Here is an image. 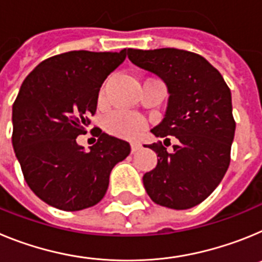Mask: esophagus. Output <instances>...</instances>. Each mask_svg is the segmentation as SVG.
Masks as SVG:
<instances>
[{
    "instance_id": "34e87169",
    "label": "esophagus",
    "mask_w": 262,
    "mask_h": 262,
    "mask_svg": "<svg viewBox=\"0 0 262 262\" xmlns=\"http://www.w3.org/2000/svg\"><path fill=\"white\" fill-rule=\"evenodd\" d=\"M140 148H142V144H140V143H138V142L131 143V152H133V154L138 152Z\"/></svg>"
}]
</instances>
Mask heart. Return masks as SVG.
I'll return each mask as SVG.
<instances>
[{"label": "heart", "mask_w": 262, "mask_h": 262, "mask_svg": "<svg viewBox=\"0 0 262 262\" xmlns=\"http://www.w3.org/2000/svg\"><path fill=\"white\" fill-rule=\"evenodd\" d=\"M105 128L108 134L119 138H135L144 128L142 117L126 111H114L105 120Z\"/></svg>", "instance_id": "heart-1"}]
</instances>
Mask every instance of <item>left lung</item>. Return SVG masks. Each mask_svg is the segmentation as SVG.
Segmentation results:
<instances>
[{
	"mask_svg": "<svg viewBox=\"0 0 262 262\" xmlns=\"http://www.w3.org/2000/svg\"><path fill=\"white\" fill-rule=\"evenodd\" d=\"M127 55L168 89L165 115L152 134L178 139L172 152L161 143L148 145L156 152L157 165L143 176L145 190L157 205L191 209L216 189L230 165L236 128L230 88L217 69L194 52L128 48Z\"/></svg>",
	"mask_w": 262,
	"mask_h": 262,
	"instance_id": "left-lung-1",
	"label": "left lung"
}]
</instances>
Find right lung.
<instances>
[{"instance_id":"right-lung-1","label":"right lung","mask_w":262,"mask_h":262,"mask_svg":"<svg viewBox=\"0 0 262 262\" xmlns=\"http://www.w3.org/2000/svg\"><path fill=\"white\" fill-rule=\"evenodd\" d=\"M126 59L120 52L71 51L41 61L25 78L13 105V148L23 177L47 205L78 211L97 205L115 165L129 155L124 140L98 131L85 151L99 88Z\"/></svg>"}]
</instances>
